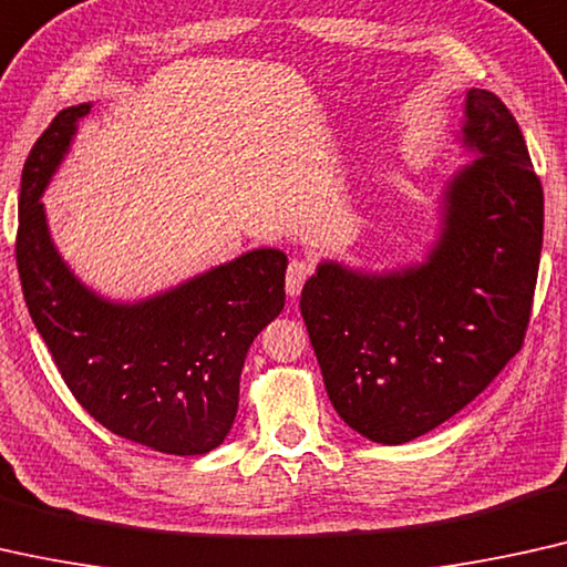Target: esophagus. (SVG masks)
Segmentation results:
<instances>
[{"label":"esophagus","mask_w":567,"mask_h":567,"mask_svg":"<svg viewBox=\"0 0 567 567\" xmlns=\"http://www.w3.org/2000/svg\"><path fill=\"white\" fill-rule=\"evenodd\" d=\"M310 275H313V267H310L306 259H292L290 265H287V277H285L287 295H298Z\"/></svg>","instance_id":"obj_1"}]
</instances>
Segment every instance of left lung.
<instances>
[{"instance_id":"left-lung-1","label":"left lung","mask_w":567,"mask_h":567,"mask_svg":"<svg viewBox=\"0 0 567 567\" xmlns=\"http://www.w3.org/2000/svg\"><path fill=\"white\" fill-rule=\"evenodd\" d=\"M465 143L481 158L452 179L444 230L421 267L367 277L321 265L300 313L333 409L354 432L403 444L483 393L519 352L537 287L545 195L519 123L470 90Z\"/></svg>"}]
</instances>
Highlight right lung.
<instances>
[{"label":"right lung","mask_w":567,"mask_h":567,"mask_svg":"<svg viewBox=\"0 0 567 567\" xmlns=\"http://www.w3.org/2000/svg\"><path fill=\"white\" fill-rule=\"evenodd\" d=\"M92 105L61 110L22 166L14 257L28 310L63 382L94 421L164 454H205L230 432L241 367L285 306L287 257L244 254L138 306H113L69 272L41 200Z\"/></svg>","instance_id":"obj_1"}]
</instances>
